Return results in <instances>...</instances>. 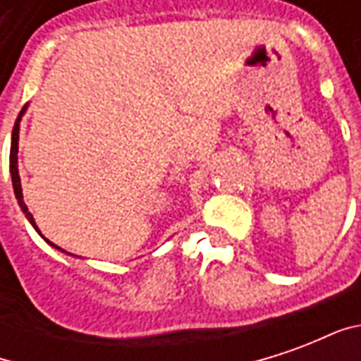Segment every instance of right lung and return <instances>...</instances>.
<instances>
[{"instance_id": "add662e5", "label": "right lung", "mask_w": 361, "mask_h": 361, "mask_svg": "<svg viewBox=\"0 0 361 361\" xmlns=\"http://www.w3.org/2000/svg\"><path fill=\"white\" fill-rule=\"evenodd\" d=\"M27 111V106L20 110L19 118H17V121H15V127H13V135H11V152H9V172H11V180H13V189H15V197H17V201H19V207L20 211L25 212V216L28 219V222L35 226V230L40 234V230H38V226H36L35 219H32V214L28 212V207L25 204V201H23V188H20V178H19V168H17V152H19V123H20V118H23V114ZM50 243V242H48ZM50 245H54V243H50ZM59 250V247H58Z\"/></svg>"}]
</instances>
